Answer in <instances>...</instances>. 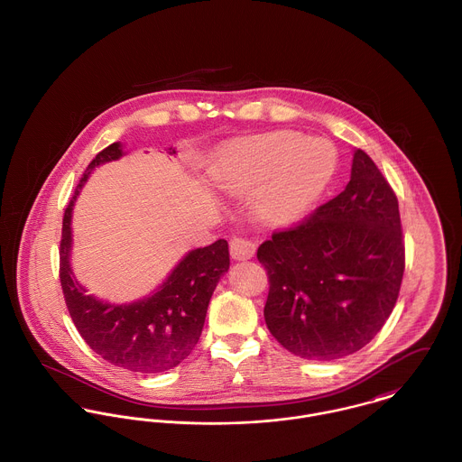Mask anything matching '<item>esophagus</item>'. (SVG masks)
<instances>
[{
  "instance_id": "esophagus-1",
  "label": "esophagus",
  "mask_w": 462,
  "mask_h": 462,
  "mask_svg": "<svg viewBox=\"0 0 462 462\" xmlns=\"http://www.w3.org/2000/svg\"><path fill=\"white\" fill-rule=\"evenodd\" d=\"M255 244L247 240V238H233L229 242V252H231V257L235 261H245V259H252L254 254H255Z\"/></svg>"
}]
</instances>
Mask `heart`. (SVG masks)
<instances>
[{
    "label": "heart",
    "instance_id": "1",
    "mask_svg": "<svg viewBox=\"0 0 462 462\" xmlns=\"http://www.w3.org/2000/svg\"><path fill=\"white\" fill-rule=\"evenodd\" d=\"M337 164L330 141L284 130L227 146L213 164V176L238 194L257 190V217L284 226L298 222L318 205L334 181Z\"/></svg>",
    "mask_w": 462,
    "mask_h": 462
}]
</instances>
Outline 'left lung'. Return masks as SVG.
<instances>
[{
    "instance_id": "8db88e82",
    "label": "left lung",
    "mask_w": 462,
    "mask_h": 462,
    "mask_svg": "<svg viewBox=\"0 0 462 462\" xmlns=\"http://www.w3.org/2000/svg\"><path fill=\"white\" fill-rule=\"evenodd\" d=\"M268 272L264 321L305 360H337L369 344L393 310L404 273L397 198L355 150L346 189L257 249Z\"/></svg>"
}]
</instances>
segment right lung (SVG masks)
Returning a JSON list of instances; mask_svg holds the SVG:
<instances>
[{
	"instance_id": "obj_1",
	"label": "right lung",
	"mask_w": 462,
	"mask_h": 462,
	"mask_svg": "<svg viewBox=\"0 0 462 462\" xmlns=\"http://www.w3.org/2000/svg\"><path fill=\"white\" fill-rule=\"evenodd\" d=\"M124 155L122 143H113L84 171L63 217L60 281L70 318L97 355L132 373L157 374L181 364L196 347L211 294L229 270V247L226 240H217L187 252L153 293L130 303H111L86 293L72 270V211L93 169Z\"/></svg>"
}]
</instances>
